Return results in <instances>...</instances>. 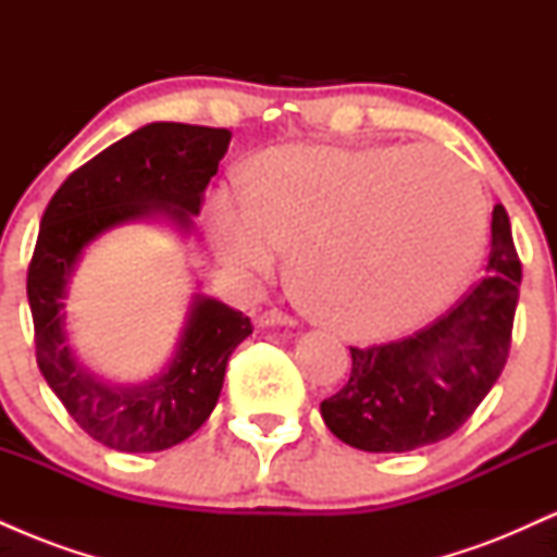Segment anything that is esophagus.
<instances>
[{"label": "esophagus", "instance_id": "esophagus-1", "mask_svg": "<svg viewBox=\"0 0 557 557\" xmlns=\"http://www.w3.org/2000/svg\"><path fill=\"white\" fill-rule=\"evenodd\" d=\"M283 324L285 327H293V324H296V317L285 314V311L280 309H270L259 317V327H283Z\"/></svg>", "mask_w": 557, "mask_h": 557}]
</instances>
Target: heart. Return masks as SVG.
<instances>
[{"instance_id":"1","label":"heart","mask_w":557,"mask_h":557,"mask_svg":"<svg viewBox=\"0 0 557 557\" xmlns=\"http://www.w3.org/2000/svg\"><path fill=\"white\" fill-rule=\"evenodd\" d=\"M216 259L270 280L290 251L298 298L356 337L437 314L474 272L484 203L471 172L434 146H280L246 172V201L214 196Z\"/></svg>"}]
</instances>
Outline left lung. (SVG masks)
<instances>
[{"instance_id": "8db88e82", "label": "left lung", "mask_w": 557, "mask_h": 557, "mask_svg": "<svg viewBox=\"0 0 557 557\" xmlns=\"http://www.w3.org/2000/svg\"><path fill=\"white\" fill-rule=\"evenodd\" d=\"M519 285L521 261L497 203L487 274L417 335L350 348V380L319 406L330 432L367 453H406L461 430L508 361Z\"/></svg>"}]
</instances>
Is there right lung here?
I'll use <instances>...</instances> for the list:
<instances>
[{"label":"right lung","mask_w":557,"mask_h":557,"mask_svg":"<svg viewBox=\"0 0 557 557\" xmlns=\"http://www.w3.org/2000/svg\"><path fill=\"white\" fill-rule=\"evenodd\" d=\"M230 138L225 127H138L75 170L41 216L28 267L38 369L75 424L112 450L157 453L188 440L214 411L227 359L253 332L251 319L196 296L168 369L140 385H110L70 350L62 311L67 283L88 243L112 227L162 214L190 230Z\"/></svg>","instance_id":"obj_1"}]
</instances>
